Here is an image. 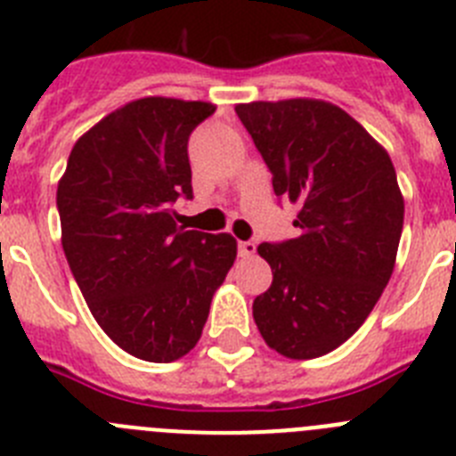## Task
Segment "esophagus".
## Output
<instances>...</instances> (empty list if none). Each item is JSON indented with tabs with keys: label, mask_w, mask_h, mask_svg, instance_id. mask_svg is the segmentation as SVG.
<instances>
[{
	"label": "esophagus",
	"mask_w": 456,
	"mask_h": 456,
	"mask_svg": "<svg viewBox=\"0 0 456 456\" xmlns=\"http://www.w3.org/2000/svg\"><path fill=\"white\" fill-rule=\"evenodd\" d=\"M237 251H240L241 257H251L253 253H256V244H253V241H240Z\"/></svg>",
	"instance_id": "obj_1"
}]
</instances>
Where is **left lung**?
<instances>
[{
    "mask_svg": "<svg viewBox=\"0 0 456 456\" xmlns=\"http://www.w3.org/2000/svg\"><path fill=\"white\" fill-rule=\"evenodd\" d=\"M235 111L273 193L299 205V235L257 247L273 281L253 301V320L278 354L324 356L368 320L393 273L404 224L395 167L363 125L324 100H257Z\"/></svg>",
    "mask_w": 456,
    "mask_h": 456,
    "instance_id": "1",
    "label": "left lung"
}]
</instances>
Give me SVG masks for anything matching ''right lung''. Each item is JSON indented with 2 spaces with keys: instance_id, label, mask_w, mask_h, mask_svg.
<instances>
[{
  "instance_id": "add662e5",
  "label": "right lung",
  "mask_w": 456,
  "mask_h": 456,
  "mask_svg": "<svg viewBox=\"0 0 456 456\" xmlns=\"http://www.w3.org/2000/svg\"><path fill=\"white\" fill-rule=\"evenodd\" d=\"M215 109L162 95L123 104L79 136L56 189L63 253L88 310L151 363L196 347L237 257L235 237L184 231L173 209L191 199L189 134Z\"/></svg>"
}]
</instances>
